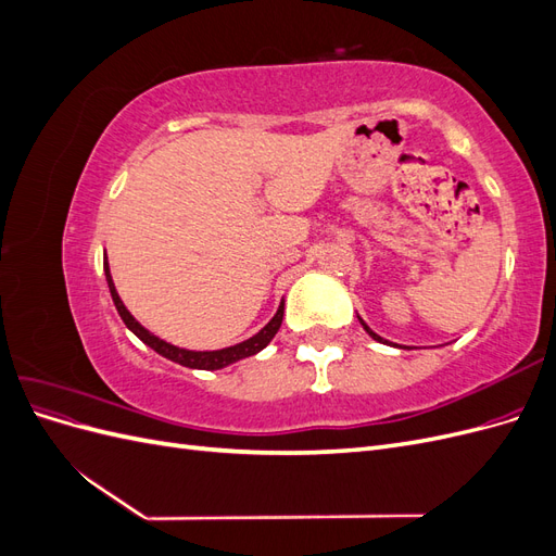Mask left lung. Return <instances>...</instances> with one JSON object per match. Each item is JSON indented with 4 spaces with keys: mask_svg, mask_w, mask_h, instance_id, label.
<instances>
[{
    "mask_svg": "<svg viewBox=\"0 0 556 556\" xmlns=\"http://www.w3.org/2000/svg\"><path fill=\"white\" fill-rule=\"evenodd\" d=\"M357 317H359V315H357ZM359 323H362V327L366 329V333H368V336H371V339H374V341H380V343H390V341H384V339H382V336H378V333H376V331H374L371 327H368V325L364 323V319H362V317H359Z\"/></svg>",
    "mask_w": 556,
    "mask_h": 556,
    "instance_id": "1",
    "label": "left lung"
}]
</instances>
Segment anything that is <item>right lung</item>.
<instances>
[{"instance_id":"obj_1","label":"right lung","mask_w":556,"mask_h":556,"mask_svg":"<svg viewBox=\"0 0 556 556\" xmlns=\"http://www.w3.org/2000/svg\"><path fill=\"white\" fill-rule=\"evenodd\" d=\"M104 274H106V282H109V290H111V296H113V304L117 308V313H121L123 323L127 325V329L131 333H137L139 339L148 345L153 348L157 355L172 359L180 366H188V368H201V371H217V368H225L233 362L239 359H245V357H252L257 355L260 350H264L268 343H271L274 336L278 333L280 325H282V313H285V301H280V306L276 311V315L271 317V323H268L264 329H260L255 336H250L248 341L243 343H237V345H229V348H223V350H185V348H178V345H172L162 341L160 336L150 333L141 323H137V317H134L125 304L123 299L117 296V290L113 285V278H111V268H109V260H104Z\"/></svg>"}]
</instances>
